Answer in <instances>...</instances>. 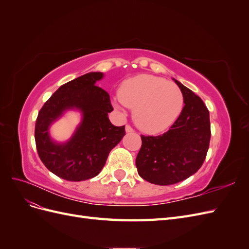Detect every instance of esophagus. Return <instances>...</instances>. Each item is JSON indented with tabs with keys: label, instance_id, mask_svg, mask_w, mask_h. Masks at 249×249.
Instances as JSON below:
<instances>
[{
	"label": "esophagus",
	"instance_id": "34e87169",
	"mask_svg": "<svg viewBox=\"0 0 249 249\" xmlns=\"http://www.w3.org/2000/svg\"><path fill=\"white\" fill-rule=\"evenodd\" d=\"M125 132H126V133H134L135 131H134V129H133V127H132L131 125L126 124V125H125Z\"/></svg>",
	"mask_w": 249,
	"mask_h": 249
}]
</instances>
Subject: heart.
Here are the masks:
<instances>
[{"mask_svg":"<svg viewBox=\"0 0 249 249\" xmlns=\"http://www.w3.org/2000/svg\"><path fill=\"white\" fill-rule=\"evenodd\" d=\"M119 105L134 109V122L148 133L165 131L183 110L184 96L175 83L150 74H139L124 82Z\"/></svg>","mask_w":249,"mask_h":249,"instance_id":"obj_1","label":"heart"}]
</instances>
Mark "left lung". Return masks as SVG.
<instances>
[{
    "mask_svg": "<svg viewBox=\"0 0 249 249\" xmlns=\"http://www.w3.org/2000/svg\"><path fill=\"white\" fill-rule=\"evenodd\" d=\"M185 106L170 129L160 136H143L136 158L139 176L155 185H172L196 172L205 161L211 138L210 114L192 90L175 80Z\"/></svg>",
    "mask_w": 249,
    "mask_h": 249,
    "instance_id": "left-lung-1",
    "label": "left lung"
}]
</instances>
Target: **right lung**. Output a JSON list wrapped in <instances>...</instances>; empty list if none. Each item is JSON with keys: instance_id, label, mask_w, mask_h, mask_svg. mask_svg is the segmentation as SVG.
<instances>
[{"instance_id": "add662e5", "label": "right lung", "mask_w": 249, "mask_h": 249, "mask_svg": "<svg viewBox=\"0 0 249 249\" xmlns=\"http://www.w3.org/2000/svg\"><path fill=\"white\" fill-rule=\"evenodd\" d=\"M103 72H89L60 86L40 109L35 124L37 153L46 167L66 180L81 182L96 177L109 153L125 135L124 125H113L110 96L95 83ZM67 109L81 112V123L65 142L53 141L50 125Z\"/></svg>"}]
</instances>
